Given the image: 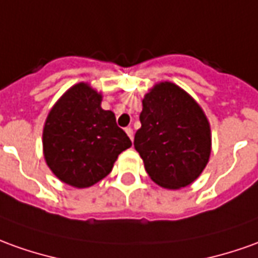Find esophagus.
Masks as SVG:
<instances>
[{
  "label": "esophagus",
  "instance_id": "34e87169",
  "mask_svg": "<svg viewBox=\"0 0 258 258\" xmlns=\"http://www.w3.org/2000/svg\"><path fill=\"white\" fill-rule=\"evenodd\" d=\"M125 132H126V135H127V136L131 138V140H133V129H132V127H126Z\"/></svg>",
  "mask_w": 258,
  "mask_h": 258
}]
</instances>
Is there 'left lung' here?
<instances>
[{"instance_id": "obj_1", "label": "left lung", "mask_w": 258, "mask_h": 258, "mask_svg": "<svg viewBox=\"0 0 258 258\" xmlns=\"http://www.w3.org/2000/svg\"><path fill=\"white\" fill-rule=\"evenodd\" d=\"M135 149L149 177L168 189L189 185L211 156V126L197 101L173 83L153 87L142 101Z\"/></svg>"}]
</instances>
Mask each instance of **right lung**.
Returning <instances> with one entry per match:
<instances>
[{"label":"right lung","instance_id":"add662e5","mask_svg":"<svg viewBox=\"0 0 258 258\" xmlns=\"http://www.w3.org/2000/svg\"><path fill=\"white\" fill-rule=\"evenodd\" d=\"M102 95L78 83L51 108L43 127L44 160L58 180L88 188L112 171L132 142L112 111L101 108Z\"/></svg>","mask_w":258,"mask_h":258}]
</instances>
